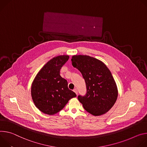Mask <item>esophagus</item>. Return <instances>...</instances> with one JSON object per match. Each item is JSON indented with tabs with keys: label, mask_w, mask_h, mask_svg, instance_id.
<instances>
[{
	"label": "esophagus",
	"mask_w": 147,
	"mask_h": 147,
	"mask_svg": "<svg viewBox=\"0 0 147 147\" xmlns=\"http://www.w3.org/2000/svg\"><path fill=\"white\" fill-rule=\"evenodd\" d=\"M74 92L76 94H78V90H77V89H76V88L74 89Z\"/></svg>",
	"instance_id": "1"
}]
</instances>
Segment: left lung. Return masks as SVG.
I'll use <instances>...</instances> for the list:
<instances>
[{"label": "left lung", "mask_w": 147, "mask_h": 147, "mask_svg": "<svg viewBox=\"0 0 147 147\" xmlns=\"http://www.w3.org/2000/svg\"><path fill=\"white\" fill-rule=\"evenodd\" d=\"M71 61L73 67L82 74L86 86V94L79 95V101L93 116L105 114L115 105L118 96L111 72L103 62L88 55H74Z\"/></svg>", "instance_id": "1"}]
</instances>
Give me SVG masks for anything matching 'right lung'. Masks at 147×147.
<instances>
[{
    "instance_id": "right-lung-1",
    "label": "right lung",
    "mask_w": 147,
    "mask_h": 147,
    "mask_svg": "<svg viewBox=\"0 0 147 147\" xmlns=\"http://www.w3.org/2000/svg\"><path fill=\"white\" fill-rule=\"evenodd\" d=\"M69 57L63 55L49 61L36 76L31 85V94L35 106L42 113L54 115L68 101L76 96L69 89L68 82L60 75V69Z\"/></svg>"
}]
</instances>
